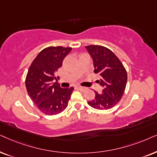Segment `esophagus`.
<instances>
[{
	"mask_svg": "<svg viewBox=\"0 0 157 157\" xmlns=\"http://www.w3.org/2000/svg\"><path fill=\"white\" fill-rule=\"evenodd\" d=\"M77 88H78L80 91H82V92H85V90H87V87H85L78 86V87H77Z\"/></svg>",
	"mask_w": 157,
	"mask_h": 157,
	"instance_id": "1",
	"label": "esophagus"
}]
</instances>
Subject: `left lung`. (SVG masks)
Here are the masks:
<instances>
[{
  "mask_svg": "<svg viewBox=\"0 0 157 157\" xmlns=\"http://www.w3.org/2000/svg\"><path fill=\"white\" fill-rule=\"evenodd\" d=\"M85 48L93 59L94 72L101 77L98 82L103 87L101 93L95 91V98L87 103L98 110L110 109L124 95L127 83L126 69L118 57L107 47L90 45Z\"/></svg>",
  "mask_w": 157,
  "mask_h": 157,
  "instance_id": "1",
  "label": "left lung"
}]
</instances>
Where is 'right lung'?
<instances>
[{"mask_svg": "<svg viewBox=\"0 0 157 157\" xmlns=\"http://www.w3.org/2000/svg\"><path fill=\"white\" fill-rule=\"evenodd\" d=\"M72 50L71 47H49L39 52L27 72L26 87L39 110L49 116L59 114L67 107L74 87L62 88L53 82L58 69Z\"/></svg>", "mask_w": 157, "mask_h": 157, "instance_id": "1", "label": "right lung"}]
</instances>
